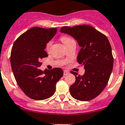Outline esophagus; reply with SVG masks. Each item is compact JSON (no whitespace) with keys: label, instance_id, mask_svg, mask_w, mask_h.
Returning <instances> with one entry per match:
<instances>
[{"label":"esophagus","instance_id":"1","mask_svg":"<svg viewBox=\"0 0 125 125\" xmlns=\"http://www.w3.org/2000/svg\"><path fill=\"white\" fill-rule=\"evenodd\" d=\"M68 73H69L68 72L66 71V70H64V76H66V75H67Z\"/></svg>","mask_w":125,"mask_h":125}]
</instances>
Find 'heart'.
Returning <instances> with one entry per match:
<instances>
[{
  "label": "heart",
  "instance_id": "b5f03b06",
  "mask_svg": "<svg viewBox=\"0 0 125 125\" xmlns=\"http://www.w3.org/2000/svg\"><path fill=\"white\" fill-rule=\"evenodd\" d=\"M61 41L62 42V43L64 44L65 45H66L68 43L70 42L71 41L73 40L72 38H70L68 36L66 35H63L61 36ZM52 46V42L51 41H48L45 44V49L47 50V51H49V49H50V47Z\"/></svg>",
  "mask_w": 125,
  "mask_h": 125
}]
</instances>
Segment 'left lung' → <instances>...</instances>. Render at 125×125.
Listing matches in <instances>:
<instances>
[{"label": "left lung", "mask_w": 125, "mask_h": 125, "mask_svg": "<svg viewBox=\"0 0 125 125\" xmlns=\"http://www.w3.org/2000/svg\"><path fill=\"white\" fill-rule=\"evenodd\" d=\"M61 32L69 34L82 47L77 61L85 69L83 76L70 71L76 82L70 87V94L80 101H89L106 87L113 69L114 57L108 38L90 25L62 27Z\"/></svg>", "instance_id": "obj_1"}]
</instances>
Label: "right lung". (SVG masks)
<instances>
[{
	"label": "right lung",
	"mask_w": 125,
	"mask_h": 125,
	"mask_svg": "<svg viewBox=\"0 0 125 125\" xmlns=\"http://www.w3.org/2000/svg\"><path fill=\"white\" fill-rule=\"evenodd\" d=\"M57 28L34 27L22 34L14 42L10 62L17 85L32 99L42 100L53 95L56 83L63 76L60 68L42 71L40 60L47 57L45 44L53 37Z\"/></svg>",
	"instance_id": "1"
}]
</instances>
